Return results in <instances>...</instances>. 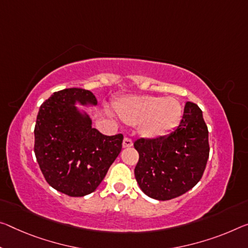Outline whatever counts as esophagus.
Returning <instances> with one entry per match:
<instances>
[{
  "mask_svg": "<svg viewBox=\"0 0 248 248\" xmlns=\"http://www.w3.org/2000/svg\"><path fill=\"white\" fill-rule=\"evenodd\" d=\"M132 144H133L132 140H131V139H129V138H127V137H125V138L124 139L123 147H124V148H130V147H132Z\"/></svg>",
  "mask_w": 248,
  "mask_h": 248,
  "instance_id": "esophagus-1",
  "label": "esophagus"
}]
</instances>
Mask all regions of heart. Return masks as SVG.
I'll use <instances>...</instances> for the list:
<instances>
[{
	"mask_svg": "<svg viewBox=\"0 0 248 248\" xmlns=\"http://www.w3.org/2000/svg\"><path fill=\"white\" fill-rule=\"evenodd\" d=\"M115 110L124 124H140L141 135L151 139L168 135L182 116V106L173 97L130 96L117 101Z\"/></svg>",
	"mask_w": 248,
	"mask_h": 248,
	"instance_id": "heart-1",
	"label": "heart"
}]
</instances>
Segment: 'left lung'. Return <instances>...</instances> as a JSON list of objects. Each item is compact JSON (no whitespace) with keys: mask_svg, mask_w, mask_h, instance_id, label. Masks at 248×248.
<instances>
[{"mask_svg":"<svg viewBox=\"0 0 248 248\" xmlns=\"http://www.w3.org/2000/svg\"><path fill=\"white\" fill-rule=\"evenodd\" d=\"M133 145L139 153L135 176L144 194L159 201L178 198L201 180L209 159L202 110L187 101L173 131L156 139H138Z\"/></svg>","mask_w":248,"mask_h":248,"instance_id":"left-lung-1","label":"left lung"}]
</instances>
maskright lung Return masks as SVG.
<instances>
[{
  "label": "right lung",
  "mask_w": 248,
  "mask_h": 248,
  "mask_svg": "<svg viewBox=\"0 0 248 248\" xmlns=\"http://www.w3.org/2000/svg\"><path fill=\"white\" fill-rule=\"evenodd\" d=\"M97 105L89 90L54 93L39 108L34 129V152L50 186L68 196L90 194L119 155L124 136H105L92 127L75 104Z\"/></svg>",
  "instance_id": "1"
}]
</instances>
